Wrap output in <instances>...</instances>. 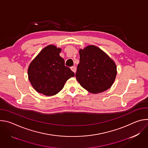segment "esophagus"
I'll return each mask as SVG.
<instances>
[{
    "instance_id": "34e87169",
    "label": "esophagus",
    "mask_w": 148,
    "mask_h": 148,
    "mask_svg": "<svg viewBox=\"0 0 148 148\" xmlns=\"http://www.w3.org/2000/svg\"><path fill=\"white\" fill-rule=\"evenodd\" d=\"M71 70L72 71H73L74 73H75V72H76V67H71Z\"/></svg>"
}]
</instances>
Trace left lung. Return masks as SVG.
Listing matches in <instances>:
<instances>
[{
    "label": "left lung",
    "instance_id": "1",
    "mask_svg": "<svg viewBox=\"0 0 148 148\" xmlns=\"http://www.w3.org/2000/svg\"><path fill=\"white\" fill-rule=\"evenodd\" d=\"M75 77L80 85L93 94L109 89L116 75V67L110 57L95 46L79 50Z\"/></svg>",
    "mask_w": 148,
    "mask_h": 148
}]
</instances>
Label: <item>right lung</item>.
<instances>
[{"instance_id": "1", "label": "right lung", "mask_w": 148, "mask_h": 148, "mask_svg": "<svg viewBox=\"0 0 148 148\" xmlns=\"http://www.w3.org/2000/svg\"><path fill=\"white\" fill-rule=\"evenodd\" d=\"M61 49L49 45L42 50L32 61L28 69L29 81L38 93L54 95L64 87L66 81L74 76V73L65 66L60 56Z\"/></svg>"}]
</instances>
